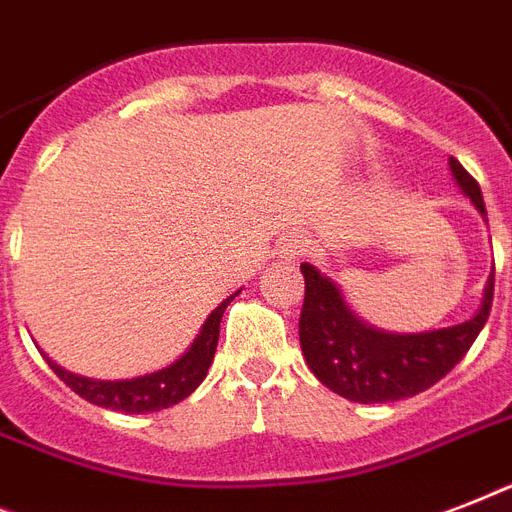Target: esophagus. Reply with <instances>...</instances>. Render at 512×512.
<instances>
[{
  "label": "esophagus",
  "mask_w": 512,
  "mask_h": 512,
  "mask_svg": "<svg viewBox=\"0 0 512 512\" xmlns=\"http://www.w3.org/2000/svg\"><path fill=\"white\" fill-rule=\"evenodd\" d=\"M311 249V244H308V239H303V236H297V239H292L287 244V255L289 257H297V255H305Z\"/></svg>",
  "instance_id": "1"
}]
</instances>
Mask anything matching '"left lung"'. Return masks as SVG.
<instances>
[{"label":"left lung","mask_w":512,"mask_h":512,"mask_svg":"<svg viewBox=\"0 0 512 512\" xmlns=\"http://www.w3.org/2000/svg\"><path fill=\"white\" fill-rule=\"evenodd\" d=\"M452 175L465 196L486 217L484 196L476 177L457 159H449ZM305 300L300 311V345L303 356L329 390L358 404H388L417 396L452 372L484 329L494 300V271L486 284L484 303L465 324L420 332V335H388L366 327L356 319L340 289L303 263Z\"/></svg>","instance_id":"obj_1"}]
</instances>
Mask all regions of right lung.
Here are the masks:
<instances>
[{
	"label": "right lung",
	"mask_w": 512,
	"mask_h": 512,
	"mask_svg": "<svg viewBox=\"0 0 512 512\" xmlns=\"http://www.w3.org/2000/svg\"><path fill=\"white\" fill-rule=\"evenodd\" d=\"M231 300L233 295L209 313V319L204 321L199 337L193 340L191 348L185 350V356L177 358L175 364H170L162 372L135 377V380L111 382L71 374L66 369H60L58 364H52L50 358H47V364H50V369L58 374L60 380L66 382L68 388L74 390L76 396H82L90 404L127 414L159 412V409H167V406L191 396L193 390L201 385V380L207 377L212 358H215L217 337H220V321H223V313Z\"/></svg>",
	"instance_id": "obj_1"
}]
</instances>
